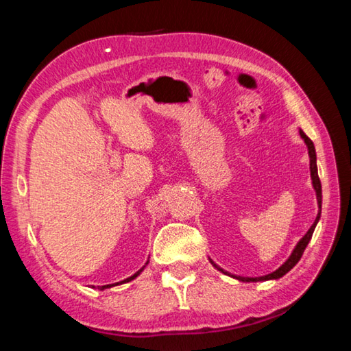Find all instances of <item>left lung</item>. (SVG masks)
<instances>
[{
  "mask_svg": "<svg viewBox=\"0 0 351 351\" xmlns=\"http://www.w3.org/2000/svg\"><path fill=\"white\" fill-rule=\"evenodd\" d=\"M300 136L302 138H304V141H305V144L308 145V153H310V170H311V180H313V186H314V190H316V195H317V203H319V207L322 206V186H320V180H319V175H317V164H316V150H314V144H313V141L308 138V136L302 132L300 130ZM319 218H320V212L317 213V217H316V221L313 223V226L310 228V230H308V232L304 235V239H302L299 243H297V246H295V249L293 251V254L289 255V258L285 261V263L280 266V268H278L277 271H274V272H271V274H268V276H261V277H237V276H232V277H235V278H239V280H241V282H265V280H272V278H280L282 276H285L287 274L288 271H291L295 266V263L297 261L300 260V257H302V254H304V251H305V247H306V245L308 243H310V240H311V237H313V232H314V228H316V224H317V221H319ZM210 263L215 266V268L218 269V271H221L223 274H228V276H230L229 272H226V271H223L221 268H219V266H217L215 263H213V261L210 260Z\"/></svg>",
  "mask_w": 351,
  "mask_h": 351,
  "instance_id": "left-lung-1",
  "label": "left lung"
}]
</instances>
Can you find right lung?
<instances>
[{"label": "right lung", "mask_w": 351, "mask_h": 351, "mask_svg": "<svg viewBox=\"0 0 351 351\" xmlns=\"http://www.w3.org/2000/svg\"><path fill=\"white\" fill-rule=\"evenodd\" d=\"M142 269H144V268H142ZM142 269L141 271H138V272H136V274H133L132 277H128V278H125V280H122L121 283H127V282H130V280H133V278L134 277H138L139 274H141V272H142ZM114 285H119V283H112V285H104V287H99L100 289H105V288H111V287H114Z\"/></svg>", "instance_id": "add662e5"}]
</instances>
